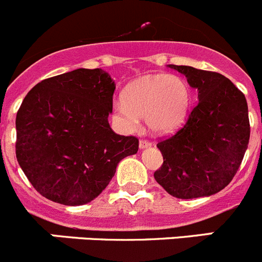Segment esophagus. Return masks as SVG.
<instances>
[{
  "instance_id": "esophagus-1",
  "label": "esophagus",
  "mask_w": 262,
  "mask_h": 262,
  "mask_svg": "<svg viewBox=\"0 0 262 262\" xmlns=\"http://www.w3.org/2000/svg\"><path fill=\"white\" fill-rule=\"evenodd\" d=\"M151 146L150 141H146V139H141L139 141V148H147Z\"/></svg>"
}]
</instances>
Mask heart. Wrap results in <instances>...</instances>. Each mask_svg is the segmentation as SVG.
Returning <instances> with one entry per match:
<instances>
[{"label": "heart", "instance_id": "heart-1", "mask_svg": "<svg viewBox=\"0 0 262 262\" xmlns=\"http://www.w3.org/2000/svg\"><path fill=\"white\" fill-rule=\"evenodd\" d=\"M191 93L185 80L174 75H151L126 86L123 101L112 104L115 119L126 130H134L139 117L154 133L167 134L185 121Z\"/></svg>", "mask_w": 262, "mask_h": 262}]
</instances>
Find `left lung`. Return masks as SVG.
<instances>
[{"mask_svg": "<svg viewBox=\"0 0 262 262\" xmlns=\"http://www.w3.org/2000/svg\"><path fill=\"white\" fill-rule=\"evenodd\" d=\"M198 89L186 124L158 143L163 165L156 182L180 199L211 196L229 185L248 147V106L243 93L224 75L169 64Z\"/></svg>", "mask_w": 262, "mask_h": 262, "instance_id": "obj_1", "label": "left lung"}]
</instances>
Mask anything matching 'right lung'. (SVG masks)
<instances>
[{
	"label": "right lung",
	"instance_id": "obj_1",
	"mask_svg": "<svg viewBox=\"0 0 262 262\" xmlns=\"http://www.w3.org/2000/svg\"><path fill=\"white\" fill-rule=\"evenodd\" d=\"M114 80L101 68L42 80L16 114V159L32 186L51 202L82 205L101 194L138 139L108 124Z\"/></svg>",
	"mask_w": 262,
	"mask_h": 262
}]
</instances>
